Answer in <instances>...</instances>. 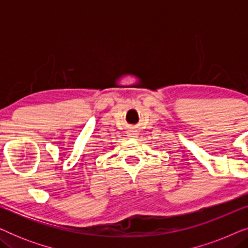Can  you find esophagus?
I'll list each match as a JSON object with an SVG mask.
<instances>
[{
	"instance_id": "1",
	"label": "esophagus",
	"mask_w": 248,
	"mask_h": 248,
	"mask_svg": "<svg viewBox=\"0 0 248 248\" xmlns=\"http://www.w3.org/2000/svg\"><path fill=\"white\" fill-rule=\"evenodd\" d=\"M130 137H131V138H135V137H137V134H135V133H131Z\"/></svg>"
}]
</instances>
